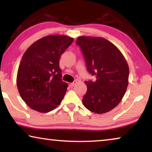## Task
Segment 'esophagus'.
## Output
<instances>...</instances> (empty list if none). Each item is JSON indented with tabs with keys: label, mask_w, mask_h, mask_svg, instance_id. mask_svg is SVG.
Instances as JSON below:
<instances>
[{
	"label": "esophagus",
	"mask_w": 152,
	"mask_h": 152,
	"mask_svg": "<svg viewBox=\"0 0 152 152\" xmlns=\"http://www.w3.org/2000/svg\"><path fill=\"white\" fill-rule=\"evenodd\" d=\"M77 83H78L77 81H75L74 82L70 83V87H73V86H75V85H76L77 84Z\"/></svg>",
	"instance_id": "obj_1"
}]
</instances>
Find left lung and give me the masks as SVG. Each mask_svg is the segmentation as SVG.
Instances as JSON below:
<instances>
[{"mask_svg": "<svg viewBox=\"0 0 152 152\" xmlns=\"http://www.w3.org/2000/svg\"><path fill=\"white\" fill-rule=\"evenodd\" d=\"M88 71L96 81H87L83 104L89 111L104 113L122 100L129 84L128 64L120 50L102 37L81 36L77 39Z\"/></svg>", "mask_w": 152, "mask_h": 152, "instance_id": "obj_1", "label": "left lung"}]
</instances>
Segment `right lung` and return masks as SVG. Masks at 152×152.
I'll return each instance as SVG.
<instances>
[{"instance_id": "obj_1", "label": "right lung", "mask_w": 152, "mask_h": 152, "mask_svg": "<svg viewBox=\"0 0 152 152\" xmlns=\"http://www.w3.org/2000/svg\"><path fill=\"white\" fill-rule=\"evenodd\" d=\"M72 41L73 38L66 35H48L25 52L16 84L20 97L32 109L48 113L61 102L68 84L61 80L59 59Z\"/></svg>"}]
</instances>
